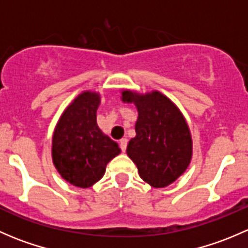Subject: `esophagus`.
<instances>
[{"mask_svg": "<svg viewBox=\"0 0 248 248\" xmlns=\"http://www.w3.org/2000/svg\"><path fill=\"white\" fill-rule=\"evenodd\" d=\"M127 144H128V140H127L126 138H122L121 140H120V147H121L122 152L126 151V149H127Z\"/></svg>", "mask_w": 248, "mask_h": 248, "instance_id": "1", "label": "esophagus"}]
</instances>
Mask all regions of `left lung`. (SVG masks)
I'll return each mask as SVG.
<instances>
[{
    "label": "left lung",
    "instance_id": "1",
    "mask_svg": "<svg viewBox=\"0 0 248 248\" xmlns=\"http://www.w3.org/2000/svg\"><path fill=\"white\" fill-rule=\"evenodd\" d=\"M121 99L138 110L136 137L127 145V155L150 186H169L192 161L193 141L184 114L157 90L146 93L122 90Z\"/></svg>",
    "mask_w": 248,
    "mask_h": 248
}]
</instances>
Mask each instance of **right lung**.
I'll list each match as a JSON object with an SVG mask.
<instances>
[{
	"label": "right lung",
	"mask_w": 248,
	"mask_h": 248,
	"mask_svg": "<svg viewBox=\"0 0 248 248\" xmlns=\"http://www.w3.org/2000/svg\"><path fill=\"white\" fill-rule=\"evenodd\" d=\"M101 93L82 91L60 116L51 140L55 168L63 180L80 188H89L103 177L107 164L120 155L117 142L97 124Z\"/></svg>",
	"instance_id": "right-lung-1"
}]
</instances>
